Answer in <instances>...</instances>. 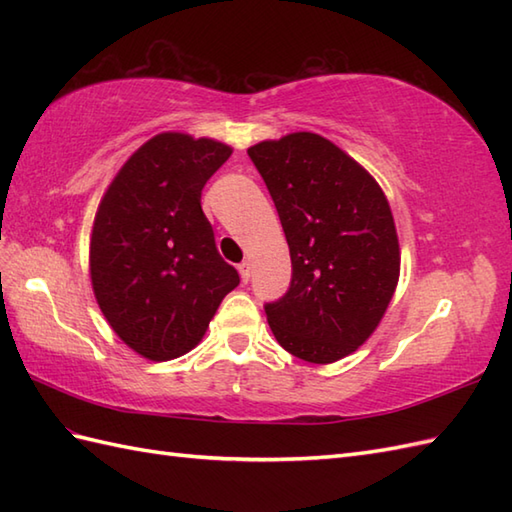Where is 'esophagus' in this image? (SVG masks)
Segmentation results:
<instances>
[{"instance_id": "34e87169", "label": "esophagus", "mask_w": 512, "mask_h": 512, "mask_svg": "<svg viewBox=\"0 0 512 512\" xmlns=\"http://www.w3.org/2000/svg\"><path fill=\"white\" fill-rule=\"evenodd\" d=\"M237 270H239V277H242V281L246 284V281L250 279V262H242L237 266Z\"/></svg>"}]
</instances>
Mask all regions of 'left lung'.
Instances as JSON below:
<instances>
[{
  "label": "left lung",
  "mask_w": 512,
  "mask_h": 512,
  "mask_svg": "<svg viewBox=\"0 0 512 512\" xmlns=\"http://www.w3.org/2000/svg\"><path fill=\"white\" fill-rule=\"evenodd\" d=\"M273 195L292 281L266 306L286 352L314 365L356 352L378 328L400 277L389 202L363 165L312 132L248 147Z\"/></svg>",
  "instance_id": "8db88e82"
}]
</instances>
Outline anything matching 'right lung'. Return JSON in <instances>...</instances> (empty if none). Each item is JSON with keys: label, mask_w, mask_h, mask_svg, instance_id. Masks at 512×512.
<instances>
[{"label": "right lung", "mask_w": 512, "mask_h": 512, "mask_svg": "<svg viewBox=\"0 0 512 512\" xmlns=\"http://www.w3.org/2000/svg\"><path fill=\"white\" fill-rule=\"evenodd\" d=\"M231 154L215 138L156 134L125 160L96 209V303L118 339L149 361L193 350L239 284L200 204L206 180Z\"/></svg>", "instance_id": "obj_1"}]
</instances>
